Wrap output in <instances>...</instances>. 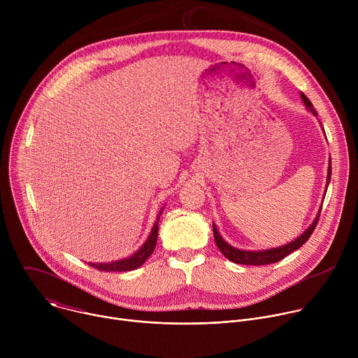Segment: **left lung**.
<instances>
[{"label":"left lung","instance_id":"left-lung-1","mask_svg":"<svg viewBox=\"0 0 358 358\" xmlns=\"http://www.w3.org/2000/svg\"><path fill=\"white\" fill-rule=\"evenodd\" d=\"M300 97L303 100V103L306 106V109H308L313 116H317V112L316 109L313 108L312 101L306 97L304 93H300ZM322 124V123H320ZM326 134V133H324ZM330 178H331V159L329 160V170H327V182H326V191H327V187H329V182H330ZM324 191V194H326ZM320 211H322V206H320V210L315 218V221L310 224V227H308V229H306L300 236H297L294 241L289 242V243H285L282 246H276V248H269V249H259V250H245V249H239V248H235L232 245H229L224 238L222 235L218 232L215 224H213V228H214V238H215V243L218 246V249L222 252L224 257L227 259H229L231 262L234 264H239V265H255V266H259V265H269V264H275V262H279L282 261L283 258H286L287 255H290L292 252H294L296 249H299L301 245H304V242L308 241L310 238V235L313 234L316 225H317V221H319V217H320Z\"/></svg>","mask_w":358,"mask_h":358}]
</instances>
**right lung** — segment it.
Wrapping results in <instances>:
<instances>
[{"mask_svg": "<svg viewBox=\"0 0 358 358\" xmlns=\"http://www.w3.org/2000/svg\"><path fill=\"white\" fill-rule=\"evenodd\" d=\"M163 211H164V207L159 213L157 221L155 222V225H152L148 238L141 245V248H138L131 255V257H127V258L119 259V261H113V262H106V264H93V262H89V265L93 266L94 269L105 271V272H127V271H134V269L140 268L151 257L152 250H155V248H156L157 235H159V221H160V215H162Z\"/></svg>", "mask_w": 358, "mask_h": 358, "instance_id": "right-lung-1", "label": "right lung"}]
</instances>
